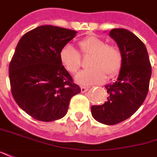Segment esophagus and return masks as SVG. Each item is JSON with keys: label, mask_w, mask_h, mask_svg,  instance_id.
Here are the masks:
<instances>
[{"label": "esophagus", "mask_w": 157, "mask_h": 157, "mask_svg": "<svg viewBox=\"0 0 157 157\" xmlns=\"http://www.w3.org/2000/svg\"><path fill=\"white\" fill-rule=\"evenodd\" d=\"M80 89H81V92L85 93V92H86L87 90H88V89H89V88H88V87H86V86H81Z\"/></svg>", "instance_id": "esophagus-1"}]
</instances>
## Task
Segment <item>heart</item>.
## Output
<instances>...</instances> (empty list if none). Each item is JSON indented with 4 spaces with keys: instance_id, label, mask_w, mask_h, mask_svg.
<instances>
[{
    "instance_id": "obj_1",
    "label": "heart",
    "mask_w": 157,
    "mask_h": 157,
    "mask_svg": "<svg viewBox=\"0 0 157 157\" xmlns=\"http://www.w3.org/2000/svg\"><path fill=\"white\" fill-rule=\"evenodd\" d=\"M84 56H91L89 61L90 68L78 72L75 81L82 85L101 84L109 77L115 75L121 69L122 55L119 48L108 45L104 40L97 36H88L79 43ZM60 59L66 70L75 73L81 66L79 53L71 44H67L60 49Z\"/></svg>"
}]
</instances>
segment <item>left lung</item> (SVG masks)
Here are the masks:
<instances>
[{
    "mask_svg": "<svg viewBox=\"0 0 157 157\" xmlns=\"http://www.w3.org/2000/svg\"><path fill=\"white\" fill-rule=\"evenodd\" d=\"M109 36L117 44L122 64L115 82L105 85L108 100L91 106L93 118L105 125H115L131 117L146 98L151 66L146 47L132 32L123 28L112 29Z\"/></svg>",
    "mask_w": 157,
    "mask_h": 157,
    "instance_id": "left-lung-1",
    "label": "left lung"
}]
</instances>
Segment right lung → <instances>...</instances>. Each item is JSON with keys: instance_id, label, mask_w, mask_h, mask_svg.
Wrapping results in <instances>:
<instances>
[{"instance_id": "add662e5", "label": "right lung", "mask_w": 157, "mask_h": 157, "mask_svg": "<svg viewBox=\"0 0 157 157\" xmlns=\"http://www.w3.org/2000/svg\"><path fill=\"white\" fill-rule=\"evenodd\" d=\"M77 31L41 25L20 38L9 65L15 101L37 121H54L67 114L69 101L80 93L60 59V51Z\"/></svg>"}]
</instances>
